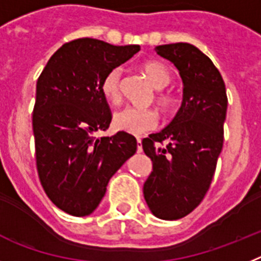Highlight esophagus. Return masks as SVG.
<instances>
[{
    "label": "esophagus",
    "mask_w": 261,
    "mask_h": 261,
    "mask_svg": "<svg viewBox=\"0 0 261 261\" xmlns=\"http://www.w3.org/2000/svg\"><path fill=\"white\" fill-rule=\"evenodd\" d=\"M137 151L138 152H142V151H143V149H142V139H140V138H137Z\"/></svg>",
    "instance_id": "obj_1"
}]
</instances>
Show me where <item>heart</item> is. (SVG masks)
Instances as JSON below:
<instances>
[{
	"instance_id": "b5f03b06",
	"label": "heart",
	"mask_w": 261,
	"mask_h": 261,
	"mask_svg": "<svg viewBox=\"0 0 261 261\" xmlns=\"http://www.w3.org/2000/svg\"><path fill=\"white\" fill-rule=\"evenodd\" d=\"M142 71L146 73L156 89H164L172 81V73L168 68L156 60H147L142 64ZM101 93L108 102L118 105L122 99V68L114 67L103 76L101 81ZM173 96L169 93H160L159 102L163 108H169L173 103ZM114 127L133 135H143L158 127L159 114L152 109H142L137 106H126L113 117Z\"/></svg>"
}]
</instances>
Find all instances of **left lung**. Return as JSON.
Wrapping results in <instances>:
<instances>
[{
  "mask_svg": "<svg viewBox=\"0 0 261 261\" xmlns=\"http://www.w3.org/2000/svg\"><path fill=\"white\" fill-rule=\"evenodd\" d=\"M155 51L178 69L184 96L171 123L142 142L152 160L143 194L155 217L174 221L193 212L209 190L223 146L227 94L218 69L193 44H163Z\"/></svg>",
  "mask_w": 261,
  "mask_h": 261,
  "instance_id": "8db88e82",
  "label": "left lung"
}]
</instances>
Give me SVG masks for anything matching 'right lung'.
I'll use <instances>...</instances> for the list:
<instances>
[{"label": "right lung", "mask_w": 261, "mask_h": 261, "mask_svg": "<svg viewBox=\"0 0 261 261\" xmlns=\"http://www.w3.org/2000/svg\"><path fill=\"white\" fill-rule=\"evenodd\" d=\"M140 49L92 38L63 44L36 83L33 112L36 168L43 189L59 209L92 214L109 180L137 152V139L119 131L97 138L112 122L101 81Z\"/></svg>", "instance_id": "obj_1"}]
</instances>
